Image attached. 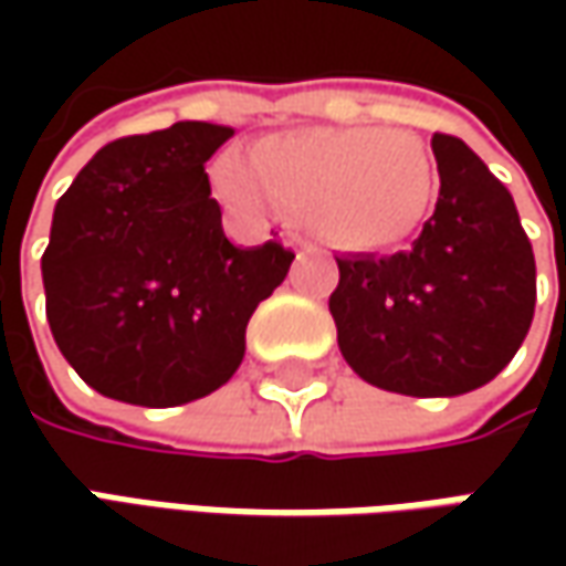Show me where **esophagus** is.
I'll list each match as a JSON object with an SVG mask.
<instances>
[{
    "label": "esophagus",
    "mask_w": 566,
    "mask_h": 566,
    "mask_svg": "<svg viewBox=\"0 0 566 566\" xmlns=\"http://www.w3.org/2000/svg\"><path fill=\"white\" fill-rule=\"evenodd\" d=\"M283 242H286V245H290L293 251H298V258H302V254H315L317 251V249H312V245H305V242H302L298 235H293V232H286V235H283Z\"/></svg>",
    "instance_id": "1"
}]
</instances>
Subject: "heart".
I'll return each mask as SVG.
<instances>
[{"label":"heart","instance_id":"heart-1","mask_svg":"<svg viewBox=\"0 0 566 566\" xmlns=\"http://www.w3.org/2000/svg\"><path fill=\"white\" fill-rule=\"evenodd\" d=\"M431 147L400 128L317 125L271 135L249 160L227 157L217 191L242 213L280 205L339 251H387L422 227L438 201Z\"/></svg>","mask_w":566,"mask_h":566}]
</instances>
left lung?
I'll list each match as a JSON object with an SVG mask.
<instances>
[{"label": "left lung", "mask_w": 566, "mask_h": 566, "mask_svg": "<svg viewBox=\"0 0 566 566\" xmlns=\"http://www.w3.org/2000/svg\"><path fill=\"white\" fill-rule=\"evenodd\" d=\"M441 191L412 249L343 254L331 295L343 359L402 397H460L530 334L535 258L511 191L467 144L434 135Z\"/></svg>", "instance_id": "1"}]
</instances>
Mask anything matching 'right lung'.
Here are the masks:
<instances>
[{
  "label": "right lung",
  "mask_w": 566,
  "mask_h": 566,
  "mask_svg": "<svg viewBox=\"0 0 566 566\" xmlns=\"http://www.w3.org/2000/svg\"><path fill=\"white\" fill-rule=\"evenodd\" d=\"M229 125L176 122L99 147L55 201L40 271L55 346L84 384L132 406H182L245 359L258 302L286 280L280 242L232 245L205 164Z\"/></svg>",
  "instance_id": "right-lung-1"
}]
</instances>
